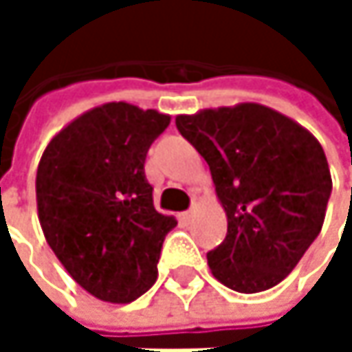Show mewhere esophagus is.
<instances>
[{"label":"esophagus","mask_w":352,"mask_h":352,"mask_svg":"<svg viewBox=\"0 0 352 352\" xmlns=\"http://www.w3.org/2000/svg\"><path fill=\"white\" fill-rule=\"evenodd\" d=\"M191 218H193V210H187V212H183V214H181V220H185V222H187V220H191Z\"/></svg>","instance_id":"esophagus-1"}]
</instances>
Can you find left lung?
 I'll return each mask as SVG.
<instances>
[{
    "label": "left lung",
    "instance_id": "8db88e82",
    "mask_svg": "<svg viewBox=\"0 0 352 352\" xmlns=\"http://www.w3.org/2000/svg\"><path fill=\"white\" fill-rule=\"evenodd\" d=\"M175 124L206 159L228 220L224 243L208 252L212 275L241 294L271 289L322 230L332 191L322 144L252 102L181 113Z\"/></svg>",
    "mask_w": 352,
    "mask_h": 352
}]
</instances>
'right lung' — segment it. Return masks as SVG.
<instances>
[{"mask_svg": "<svg viewBox=\"0 0 352 352\" xmlns=\"http://www.w3.org/2000/svg\"><path fill=\"white\" fill-rule=\"evenodd\" d=\"M171 116L126 102L91 107L46 144L36 171L44 239L94 298L130 304L157 281L173 216L153 204L144 159Z\"/></svg>", "mask_w": 352, "mask_h": 352, "instance_id": "obj_1", "label": "right lung"}]
</instances>
